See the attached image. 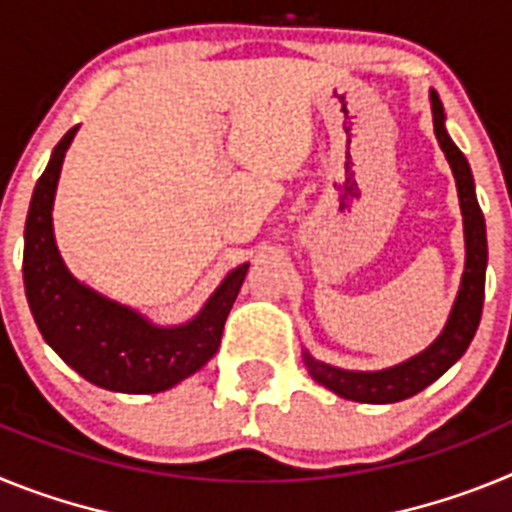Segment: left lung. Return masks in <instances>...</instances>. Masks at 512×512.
Here are the masks:
<instances>
[{
    "mask_svg": "<svg viewBox=\"0 0 512 512\" xmlns=\"http://www.w3.org/2000/svg\"><path fill=\"white\" fill-rule=\"evenodd\" d=\"M431 112L433 130H436L438 146L446 153L451 171L456 179V192H459L461 217H464V246H467V264L461 274V287L456 295L451 315L446 320V328L431 346L420 351L413 359L402 364L382 369V372H346L338 366L323 364L312 359L305 351V366L310 377L318 384L336 392L338 397L356 402H372V405H387V402H400L418 395L428 384L436 382L451 364L461 359L477 333L479 318H482V305H485V269H487V233L485 215L479 210L477 194H474L472 169H469L464 153L456 148L443 128V104L436 92H431Z\"/></svg>",
    "mask_w": 512,
    "mask_h": 512,
    "instance_id": "left-lung-1",
    "label": "left lung"
}]
</instances>
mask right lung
I'll return each mask as SVG.
<instances>
[{
	"label": "right lung",
	"instance_id": "add662e5",
	"mask_svg": "<svg viewBox=\"0 0 512 512\" xmlns=\"http://www.w3.org/2000/svg\"><path fill=\"white\" fill-rule=\"evenodd\" d=\"M76 128L58 140L35 184L25 223L22 279L45 343L87 382L125 395L164 392L215 356L225 318L248 264L233 269L189 323L161 328L140 312L107 300L66 269L53 238V197Z\"/></svg>",
	"mask_w": 512,
	"mask_h": 512
}]
</instances>
